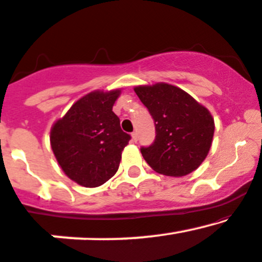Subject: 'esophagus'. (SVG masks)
Masks as SVG:
<instances>
[{
  "label": "esophagus",
  "mask_w": 262,
  "mask_h": 262,
  "mask_svg": "<svg viewBox=\"0 0 262 262\" xmlns=\"http://www.w3.org/2000/svg\"><path fill=\"white\" fill-rule=\"evenodd\" d=\"M131 137H132V141H134V142H137V140H139V136H137V132H132Z\"/></svg>",
  "instance_id": "obj_1"
}]
</instances>
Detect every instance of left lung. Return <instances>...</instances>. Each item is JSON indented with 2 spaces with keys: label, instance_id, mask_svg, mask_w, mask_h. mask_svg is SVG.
<instances>
[{
  "label": "left lung",
  "instance_id": "1",
  "mask_svg": "<svg viewBox=\"0 0 262 262\" xmlns=\"http://www.w3.org/2000/svg\"><path fill=\"white\" fill-rule=\"evenodd\" d=\"M155 121L156 139L141 154L152 169L183 177L201 166L214 135V119L207 107L174 85L157 83L135 88Z\"/></svg>",
  "mask_w": 262,
  "mask_h": 262
}]
</instances>
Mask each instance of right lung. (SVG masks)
Listing matches in <instances>:
<instances>
[{
	"instance_id": "1",
	"label": "right lung",
	"mask_w": 262,
	"mask_h": 262,
	"mask_svg": "<svg viewBox=\"0 0 262 262\" xmlns=\"http://www.w3.org/2000/svg\"><path fill=\"white\" fill-rule=\"evenodd\" d=\"M120 94L119 89L86 94L53 125V154L63 172L80 186H101L119 169L131 139L113 111Z\"/></svg>"
}]
</instances>
